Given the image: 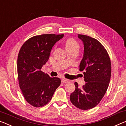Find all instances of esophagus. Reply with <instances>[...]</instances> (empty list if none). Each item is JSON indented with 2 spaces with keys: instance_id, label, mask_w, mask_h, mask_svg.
Segmentation results:
<instances>
[{
  "instance_id": "esophagus-1",
  "label": "esophagus",
  "mask_w": 126,
  "mask_h": 126,
  "mask_svg": "<svg viewBox=\"0 0 126 126\" xmlns=\"http://www.w3.org/2000/svg\"><path fill=\"white\" fill-rule=\"evenodd\" d=\"M61 81H62V82L63 83H66L67 82H68L69 80H68V79H62Z\"/></svg>"
}]
</instances>
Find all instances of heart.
Here are the masks:
<instances>
[{"label":"heart","instance_id":"1","mask_svg":"<svg viewBox=\"0 0 126 126\" xmlns=\"http://www.w3.org/2000/svg\"><path fill=\"white\" fill-rule=\"evenodd\" d=\"M65 46L66 49L75 48V47L79 48V43L73 39H68L67 40V41L65 43Z\"/></svg>","mask_w":126,"mask_h":126}]
</instances>
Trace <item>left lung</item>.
<instances>
[{"label": "left lung", "instance_id": "1", "mask_svg": "<svg viewBox=\"0 0 126 126\" xmlns=\"http://www.w3.org/2000/svg\"><path fill=\"white\" fill-rule=\"evenodd\" d=\"M84 45V53L79 64L85 85L79 88L75 82V90L70 95L71 103L82 110L90 109L98 104L108 87L111 76V62L104 46L94 38L78 35Z\"/></svg>", "mask_w": 126, "mask_h": 126}]
</instances>
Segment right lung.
<instances>
[{"label": "right lung", "instance_id": "right-lung-1", "mask_svg": "<svg viewBox=\"0 0 126 126\" xmlns=\"http://www.w3.org/2000/svg\"><path fill=\"white\" fill-rule=\"evenodd\" d=\"M63 34L35 36L25 42L17 59L19 85L27 103L34 107L47 104L61 83L58 77H50L41 71L49 58L51 49Z\"/></svg>", "mask_w": 126, "mask_h": 126}]
</instances>
